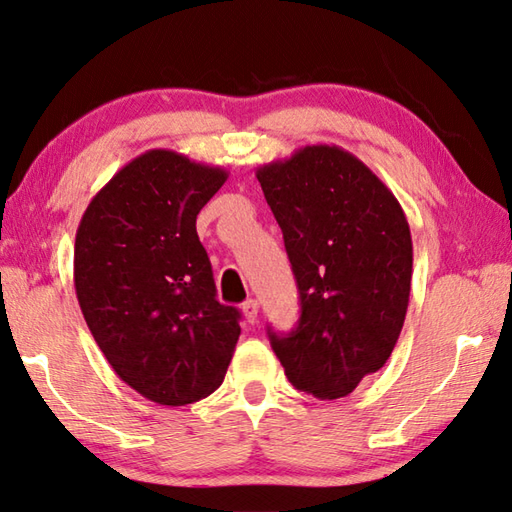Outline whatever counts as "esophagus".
<instances>
[{
  "label": "esophagus",
  "instance_id": "34e87169",
  "mask_svg": "<svg viewBox=\"0 0 512 512\" xmlns=\"http://www.w3.org/2000/svg\"><path fill=\"white\" fill-rule=\"evenodd\" d=\"M243 314L249 323H256L258 318V301H254V298H247V301L243 303Z\"/></svg>",
  "mask_w": 512,
  "mask_h": 512
}]
</instances>
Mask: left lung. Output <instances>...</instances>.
<instances>
[{
	"label": "left lung",
	"instance_id": "8db88e82",
	"mask_svg": "<svg viewBox=\"0 0 512 512\" xmlns=\"http://www.w3.org/2000/svg\"><path fill=\"white\" fill-rule=\"evenodd\" d=\"M301 296L298 327L269 330L296 390L347 397L390 359L406 321L412 236L381 178L336 144H307L256 169Z\"/></svg>",
	"mask_w": 512,
	"mask_h": 512
}]
</instances>
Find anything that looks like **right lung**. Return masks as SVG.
Wrapping results in <instances>:
<instances>
[{
  "instance_id": "right-lung-1",
  "label": "right lung",
  "mask_w": 512,
  "mask_h": 512,
  "mask_svg": "<svg viewBox=\"0 0 512 512\" xmlns=\"http://www.w3.org/2000/svg\"><path fill=\"white\" fill-rule=\"evenodd\" d=\"M223 167L151 149L86 207L73 281L84 321L120 379L160 406H187L223 383L238 310L216 301L196 216L225 185Z\"/></svg>"
}]
</instances>
